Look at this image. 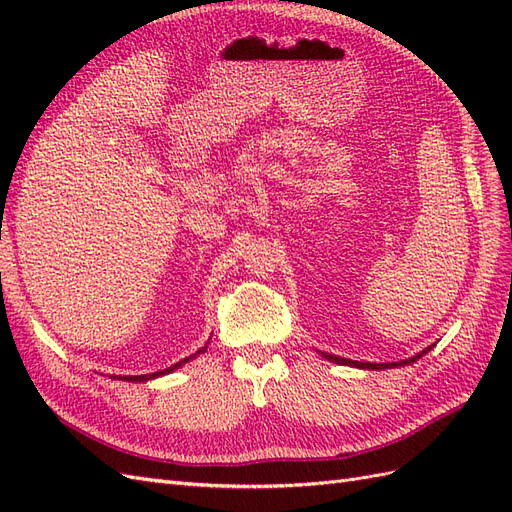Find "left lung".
I'll list each match as a JSON object with an SVG mask.
<instances>
[{"instance_id": "1", "label": "left lung", "mask_w": 512, "mask_h": 512, "mask_svg": "<svg viewBox=\"0 0 512 512\" xmlns=\"http://www.w3.org/2000/svg\"><path fill=\"white\" fill-rule=\"evenodd\" d=\"M431 348H433V344L427 346L423 352H418V354L410 356V359L399 361V363H361V361L342 359V356H335V354H329V352H320V354H322L327 361H333V363H337V365H350V367H359V369H374V371H378V369H391V367H401V365H412V363H416L418 359H421L423 354H427Z\"/></svg>"}]
</instances>
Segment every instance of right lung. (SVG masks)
Listing matches in <instances>:
<instances>
[{
	"instance_id": "right-lung-1",
	"label": "right lung",
	"mask_w": 512,
	"mask_h": 512,
	"mask_svg": "<svg viewBox=\"0 0 512 512\" xmlns=\"http://www.w3.org/2000/svg\"><path fill=\"white\" fill-rule=\"evenodd\" d=\"M209 344V342H207ZM203 352H207V346H203L200 348L196 354H192V356H188V359H183V361H179V363H175L173 367H166V369H162V371H153V374H145V376H121L119 380H126V382H147V380H156V378H160V376H166V374H173L175 369H179L181 365H185L188 361H192V359H196L198 354H203ZM115 378V376H113Z\"/></svg>"
}]
</instances>
